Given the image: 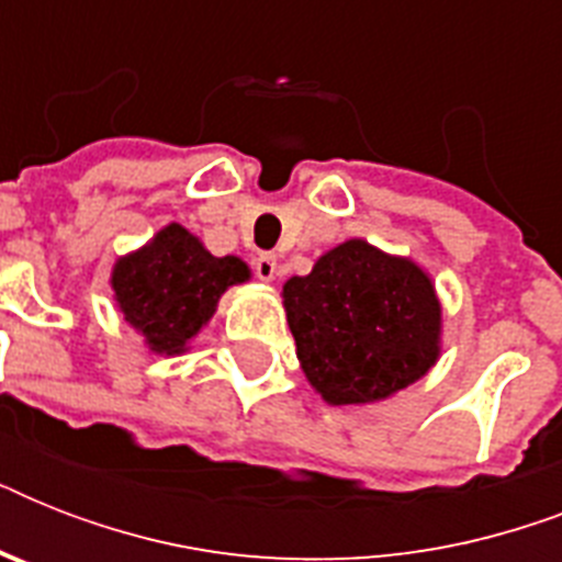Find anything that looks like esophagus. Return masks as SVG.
Listing matches in <instances>:
<instances>
[{"label":"esophagus","mask_w":562,"mask_h":562,"mask_svg":"<svg viewBox=\"0 0 562 562\" xmlns=\"http://www.w3.org/2000/svg\"><path fill=\"white\" fill-rule=\"evenodd\" d=\"M254 271L262 282H273V280H277V271H280V265H277V256H273V254L256 256Z\"/></svg>","instance_id":"esophagus-1"}]
</instances>
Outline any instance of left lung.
<instances>
[{
  "label": "left lung",
  "instance_id": "left-lung-1",
  "mask_svg": "<svg viewBox=\"0 0 562 562\" xmlns=\"http://www.w3.org/2000/svg\"><path fill=\"white\" fill-rule=\"evenodd\" d=\"M300 368L326 405H373L405 391L443 352V306L428 271L347 238L282 285Z\"/></svg>",
  "mask_w": 562,
  "mask_h": 562
}]
</instances>
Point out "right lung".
<instances>
[{
    "label": "right lung",
    "instance_id": "add662e5",
    "mask_svg": "<svg viewBox=\"0 0 562 562\" xmlns=\"http://www.w3.org/2000/svg\"><path fill=\"white\" fill-rule=\"evenodd\" d=\"M254 277L241 256H212L194 233L171 221L143 247L119 256L110 289L125 324L154 356H183L210 324L221 294Z\"/></svg>",
    "mask_w": 562,
    "mask_h": 562
}]
</instances>
